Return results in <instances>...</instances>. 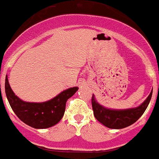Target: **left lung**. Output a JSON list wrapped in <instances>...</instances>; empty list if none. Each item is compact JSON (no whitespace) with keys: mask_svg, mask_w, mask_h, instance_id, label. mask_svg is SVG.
Instances as JSON below:
<instances>
[{"mask_svg":"<svg viewBox=\"0 0 159 159\" xmlns=\"http://www.w3.org/2000/svg\"><path fill=\"white\" fill-rule=\"evenodd\" d=\"M152 93H153V89L150 92V95L148 96L143 103H141L139 107L135 108L125 109V110H112V109L106 108L102 105H100L93 95L91 103L94 117L101 124L109 129H120L130 126L134 124L145 112L151 99Z\"/></svg>","mask_w":159,"mask_h":159,"instance_id":"left-lung-1","label":"left lung"}]
</instances>
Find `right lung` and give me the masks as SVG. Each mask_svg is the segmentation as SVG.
Here are the masks:
<instances>
[{"label": "right lung", "instance_id": "1", "mask_svg": "<svg viewBox=\"0 0 159 159\" xmlns=\"http://www.w3.org/2000/svg\"><path fill=\"white\" fill-rule=\"evenodd\" d=\"M5 89L9 105L22 122L34 129H48L62 119L67 100L75 94L78 87L67 89L52 99L43 102H28L20 99L12 90L7 76Z\"/></svg>", "mask_w": 159, "mask_h": 159}]
</instances>
